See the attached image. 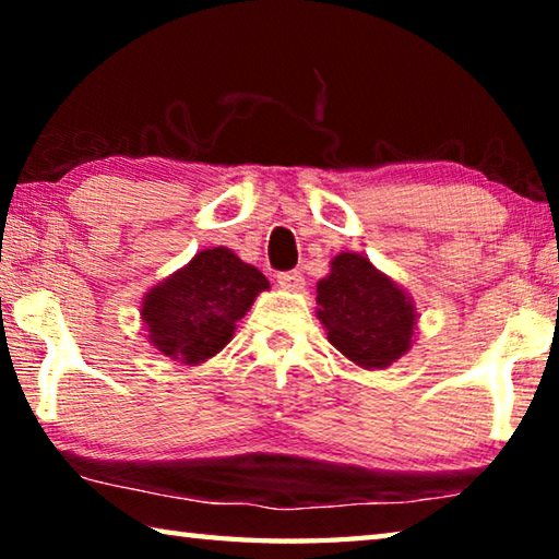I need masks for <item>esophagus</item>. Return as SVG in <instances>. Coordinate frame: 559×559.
Wrapping results in <instances>:
<instances>
[{"instance_id": "obj_1", "label": "esophagus", "mask_w": 559, "mask_h": 559, "mask_svg": "<svg viewBox=\"0 0 559 559\" xmlns=\"http://www.w3.org/2000/svg\"><path fill=\"white\" fill-rule=\"evenodd\" d=\"M276 281H278L281 288H288V290H300L302 283H306V278H302V273L298 269L281 271L278 276H276Z\"/></svg>"}]
</instances>
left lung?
<instances>
[{
  "mask_svg": "<svg viewBox=\"0 0 559 559\" xmlns=\"http://www.w3.org/2000/svg\"><path fill=\"white\" fill-rule=\"evenodd\" d=\"M318 318L328 340L362 367H386L412 345L414 308L394 283L359 253H340L318 283Z\"/></svg>",
  "mask_w": 559,
  "mask_h": 559,
  "instance_id": "left-lung-1",
  "label": "left lung"
}]
</instances>
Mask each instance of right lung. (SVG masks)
I'll return each mask as SVG.
<instances>
[{
  "label": "right lung",
  "mask_w": 559,
  "mask_h": 559,
  "mask_svg": "<svg viewBox=\"0 0 559 559\" xmlns=\"http://www.w3.org/2000/svg\"><path fill=\"white\" fill-rule=\"evenodd\" d=\"M269 288L259 269L234 251L206 249L167 278L143 302V320L159 353L197 365L229 343L236 320Z\"/></svg>",
  "instance_id": "obj_1"
}]
</instances>
